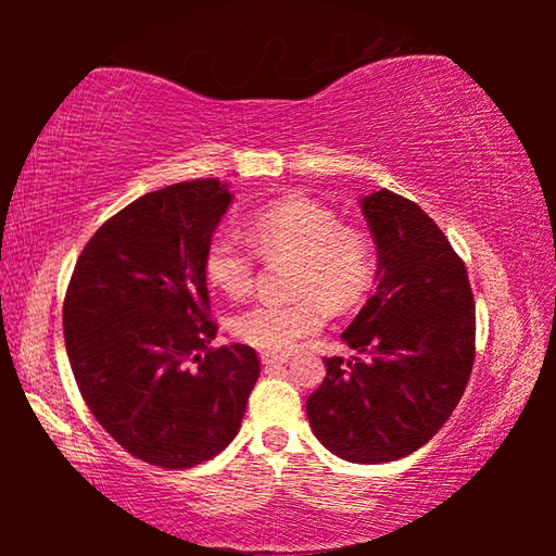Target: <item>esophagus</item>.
<instances>
[{
    "mask_svg": "<svg viewBox=\"0 0 556 556\" xmlns=\"http://www.w3.org/2000/svg\"><path fill=\"white\" fill-rule=\"evenodd\" d=\"M260 361L262 365H281L289 363V353H262Z\"/></svg>",
    "mask_w": 556,
    "mask_h": 556,
    "instance_id": "esophagus-1",
    "label": "esophagus"
}]
</instances>
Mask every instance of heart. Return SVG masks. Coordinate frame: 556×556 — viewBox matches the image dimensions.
Returning <instances> with one entry per match:
<instances>
[{
    "label": "heart",
    "mask_w": 556,
    "mask_h": 556,
    "mask_svg": "<svg viewBox=\"0 0 556 556\" xmlns=\"http://www.w3.org/2000/svg\"><path fill=\"white\" fill-rule=\"evenodd\" d=\"M250 240L265 257H296L291 291L299 299L260 301L232 318V336L257 351H291L324 326V304L345 312L372 287V244L363 232L343 228L341 218L316 201L294 195L265 205L250 218ZM255 262L250 242L232 230L213 232L205 244V277L232 299L252 289Z\"/></svg>",
    "instance_id": "obj_1"
}]
</instances>
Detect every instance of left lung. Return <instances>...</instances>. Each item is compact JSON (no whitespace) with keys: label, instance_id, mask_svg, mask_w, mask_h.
I'll list each match as a JSON object with an SVG mask.
<instances>
[{"label":"left lung","instance_id":"8db88e82","mask_svg":"<svg viewBox=\"0 0 556 556\" xmlns=\"http://www.w3.org/2000/svg\"><path fill=\"white\" fill-rule=\"evenodd\" d=\"M361 208L378 244V289L343 333L357 355L324 357L306 414L338 458L388 464L425 446L464 397L476 304L464 260L417 203L382 188Z\"/></svg>","mask_w":556,"mask_h":556}]
</instances>
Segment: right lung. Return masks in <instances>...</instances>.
<instances>
[{
    "label": "right lung",
    "mask_w": 556,
    "mask_h": 556,
    "mask_svg": "<svg viewBox=\"0 0 556 556\" xmlns=\"http://www.w3.org/2000/svg\"><path fill=\"white\" fill-rule=\"evenodd\" d=\"M232 193L218 178L166 186L102 223L63 301L65 351L102 429L139 460L193 468L240 431L255 348H211L203 255Z\"/></svg>",
    "instance_id": "obj_1"
}]
</instances>
